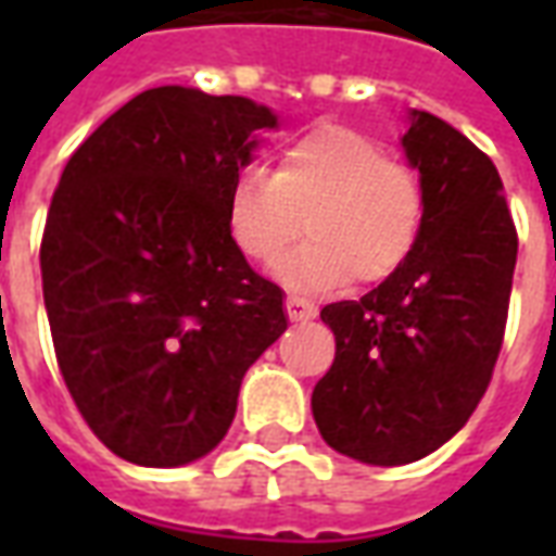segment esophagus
<instances>
[{"label": "esophagus", "instance_id": "obj_1", "mask_svg": "<svg viewBox=\"0 0 556 556\" xmlns=\"http://www.w3.org/2000/svg\"><path fill=\"white\" fill-rule=\"evenodd\" d=\"M286 313L294 325H303V321H313L318 309H315V303L303 301V298H286Z\"/></svg>", "mask_w": 556, "mask_h": 556}]
</instances>
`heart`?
Returning <instances> with one entry per match:
<instances>
[{"label":"heart","mask_w":556,"mask_h":556,"mask_svg":"<svg viewBox=\"0 0 556 556\" xmlns=\"http://www.w3.org/2000/svg\"><path fill=\"white\" fill-rule=\"evenodd\" d=\"M422 184L387 148L349 125H318L289 139L270 175L241 172L226 199L235 247L255 265H274L298 241H309L279 265L298 291H330L393 277L422 231Z\"/></svg>","instance_id":"b5f03b06"}]
</instances>
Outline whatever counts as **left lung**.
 Here are the masks:
<instances>
[{
  "label": "left lung",
  "instance_id": "obj_1",
  "mask_svg": "<svg viewBox=\"0 0 556 556\" xmlns=\"http://www.w3.org/2000/svg\"><path fill=\"white\" fill-rule=\"evenodd\" d=\"M405 122L419 241L378 289L321 309L337 361L313 390L327 446L375 467L426 458L470 419L501 354L518 255L494 163L438 115L408 110Z\"/></svg>",
  "mask_w": 556,
  "mask_h": 556
}]
</instances>
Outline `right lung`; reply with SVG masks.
<instances>
[{"mask_svg": "<svg viewBox=\"0 0 556 556\" xmlns=\"http://www.w3.org/2000/svg\"><path fill=\"white\" fill-rule=\"evenodd\" d=\"M277 113L160 86L67 160L41 241L43 306L79 414L118 458L181 467L229 431L247 369L277 342L282 289L226 226V199Z\"/></svg>", "mask_w": 556, "mask_h": 556, "instance_id": "obj_1", "label": "right lung"}]
</instances>
